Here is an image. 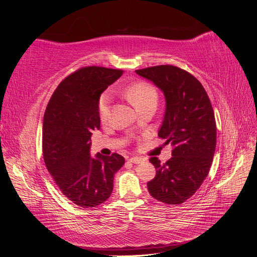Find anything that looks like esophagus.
Segmentation results:
<instances>
[{
    "instance_id": "1",
    "label": "esophagus",
    "mask_w": 257,
    "mask_h": 257,
    "mask_svg": "<svg viewBox=\"0 0 257 257\" xmlns=\"http://www.w3.org/2000/svg\"><path fill=\"white\" fill-rule=\"evenodd\" d=\"M128 161H130L131 163H133V164H139V163L145 162V159L139 158V157H133V158L128 159Z\"/></svg>"
}]
</instances>
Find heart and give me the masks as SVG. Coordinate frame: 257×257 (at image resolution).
I'll return each mask as SVG.
<instances>
[{
	"mask_svg": "<svg viewBox=\"0 0 257 257\" xmlns=\"http://www.w3.org/2000/svg\"><path fill=\"white\" fill-rule=\"evenodd\" d=\"M124 94L128 98L130 102L134 105L136 109H139L143 106L158 102V91L151 83L145 80L135 81L124 91ZM111 102V93L105 92L100 95L97 104L98 115L102 121L107 120L109 114V106Z\"/></svg>",
	"mask_w": 257,
	"mask_h": 257,
	"instance_id": "b5f03b06",
	"label": "heart"
}]
</instances>
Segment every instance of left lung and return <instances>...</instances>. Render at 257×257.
I'll list each match as a JSON object with an SVG mask.
<instances>
[{"instance_id":"left-lung-1","label":"left lung","mask_w":257,"mask_h":257,"mask_svg":"<svg viewBox=\"0 0 257 257\" xmlns=\"http://www.w3.org/2000/svg\"><path fill=\"white\" fill-rule=\"evenodd\" d=\"M136 73L164 92L166 110L159 137L174 146L166 163L150 158L157 175L148 190L161 203L180 205L200 188L212 164L216 124L211 102L203 84L178 66H151Z\"/></svg>"}]
</instances>
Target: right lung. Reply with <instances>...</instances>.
I'll use <instances>...</instances> for the list:
<instances>
[{"label": "right lung", "mask_w": 257, "mask_h": 257, "mask_svg": "<svg viewBox=\"0 0 257 257\" xmlns=\"http://www.w3.org/2000/svg\"><path fill=\"white\" fill-rule=\"evenodd\" d=\"M122 69L85 66L62 80L46 107L43 122L45 165L67 199L82 208L109 198L114 174L123 166L118 153L90 155L92 132L99 130L97 104Z\"/></svg>", "instance_id": "add662e5"}]
</instances>
